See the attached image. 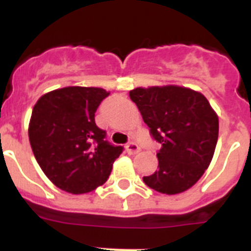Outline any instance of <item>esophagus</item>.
I'll return each instance as SVG.
<instances>
[{"label": "esophagus", "instance_id": "esophagus-1", "mask_svg": "<svg viewBox=\"0 0 251 251\" xmlns=\"http://www.w3.org/2000/svg\"><path fill=\"white\" fill-rule=\"evenodd\" d=\"M126 150H127V152L129 153V154H136V153H138L139 151H141V148H139L138 145H136V143H128L127 147H126Z\"/></svg>", "mask_w": 251, "mask_h": 251}]
</instances>
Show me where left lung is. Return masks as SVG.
Segmentation results:
<instances>
[{"mask_svg":"<svg viewBox=\"0 0 251 251\" xmlns=\"http://www.w3.org/2000/svg\"><path fill=\"white\" fill-rule=\"evenodd\" d=\"M129 97L161 145L158 168L143 182L166 195L192 187L207 170L219 137V118L207 99L177 85L136 88Z\"/></svg>","mask_w":251,"mask_h":251,"instance_id":"8db88e82","label":"left lung"}]
</instances>
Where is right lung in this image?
Segmentation results:
<instances>
[{
	"label": "right lung",
	"instance_id": "obj_1",
	"mask_svg": "<svg viewBox=\"0 0 251 251\" xmlns=\"http://www.w3.org/2000/svg\"><path fill=\"white\" fill-rule=\"evenodd\" d=\"M108 95L101 88L68 86L35 104L28 126L31 148L46 177L64 191L86 194L103 185L123 152L95 124V112Z\"/></svg>",
	"mask_w": 251,
	"mask_h": 251
}]
</instances>
